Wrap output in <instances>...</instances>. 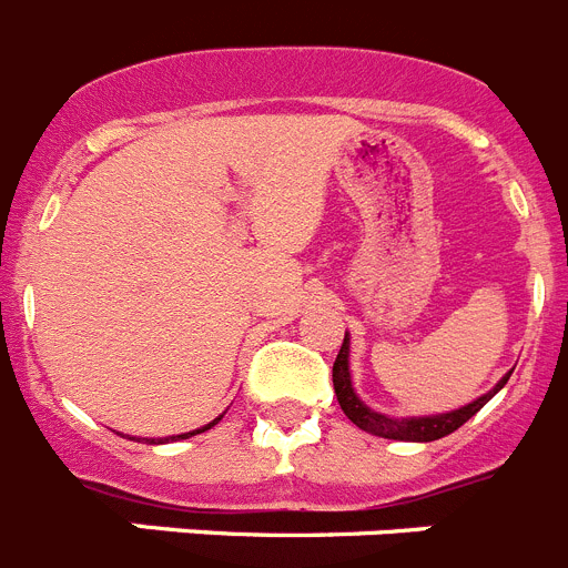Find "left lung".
<instances>
[{"label": "left lung", "mask_w": 568, "mask_h": 568, "mask_svg": "<svg viewBox=\"0 0 568 568\" xmlns=\"http://www.w3.org/2000/svg\"><path fill=\"white\" fill-rule=\"evenodd\" d=\"M509 375H504V378L495 384V389H489V393L480 395L478 400H471V404L460 406V409H453V413L426 415V418H389V415H381L375 413V409H369V406L355 395L353 378H349V338H346V335H344V344H341L338 349V358H335L333 364V386L346 418L353 420L358 429H364V433L369 435H378V438L418 440V444L438 440L444 438V435L455 433L458 426H464L471 415L478 413V409H484V404H489V400L498 395V389H504Z\"/></svg>", "instance_id": "1"}]
</instances>
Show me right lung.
I'll return each mask as SVG.
<instances>
[{"label":"right lung","mask_w":568,"mask_h":568,"mask_svg":"<svg viewBox=\"0 0 568 568\" xmlns=\"http://www.w3.org/2000/svg\"><path fill=\"white\" fill-rule=\"evenodd\" d=\"M219 420H222V415H219V418H215V420H210L207 426H202V429H193V433H184V435H170V438H139V440H148V444H168V440H184V438H193V435L204 433V429H210V426H215V424H219Z\"/></svg>","instance_id":"1"}]
</instances>
